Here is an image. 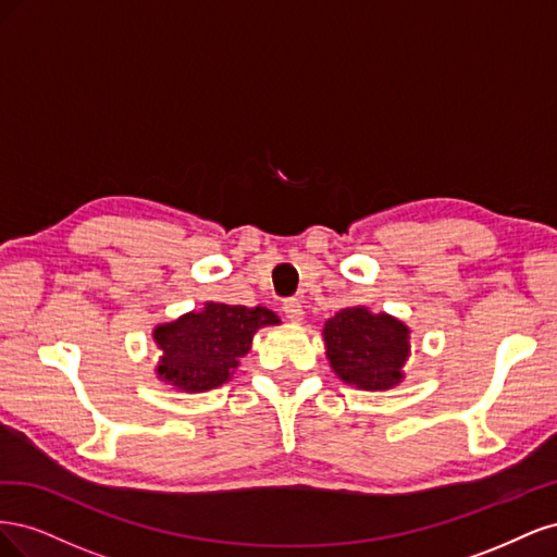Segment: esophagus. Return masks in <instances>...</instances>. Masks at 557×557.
Listing matches in <instances>:
<instances>
[{
	"label": "esophagus",
	"mask_w": 557,
	"mask_h": 557,
	"mask_svg": "<svg viewBox=\"0 0 557 557\" xmlns=\"http://www.w3.org/2000/svg\"><path fill=\"white\" fill-rule=\"evenodd\" d=\"M283 313H285V318L293 320V323H301V320H305V307H301L299 299H285Z\"/></svg>",
	"instance_id": "1"
}]
</instances>
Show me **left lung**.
Wrapping results in <instances>:
<instances>
[{
    "mask_svg": "<svg viewBox=\"0 0 557 557\" xmlns=\"http://www.w3.org/2000/svg\"><path fill=\"white\" fill-rule=\"evenodd\" d=\"M332 372L358 391L383 393L404 381L411 356V327L391 313L348 307L323 325Z\"/></svg>",
    "mask_w": 557,
    "mask_h": 557,
    "instance_id": "obj_1",
    "label": "left lung"
}]
</instances>
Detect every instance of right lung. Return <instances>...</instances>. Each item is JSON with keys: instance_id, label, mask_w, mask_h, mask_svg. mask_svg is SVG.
Masks as SVG:
<instances>
[{"instance_id": "1", "label": "right lung", "mask_w": 557, "mask_h": 557, "mask_svg": "<svg viewBox=\"0 0 557 557\" xmlns=\"http://www.w3.org/2000/svg\"><path fill=\"white\" fill-rule=\"evenodd\" d=\"M269 325H281V318L267 307L207 301L199 311L153 327L160 350L156 376L183 393L221 387L248 356L256 332Z\"/></svg>"}]
</instances>
